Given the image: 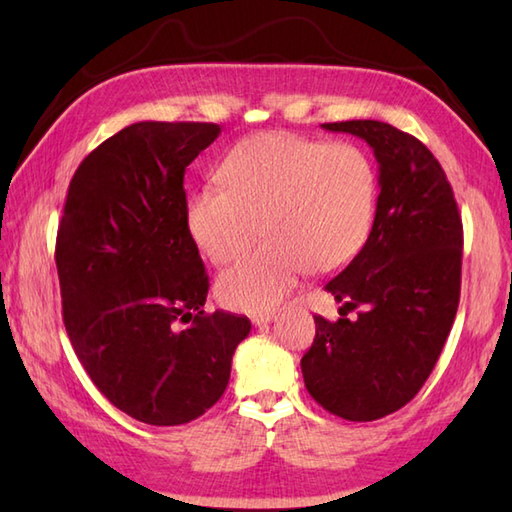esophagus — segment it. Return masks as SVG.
<instances>
[{
	"label": "esophagus",
	"instance_id": "esophagus-1",
	"mask_svg": "<svg viewBox=\"0 0 512 512\" xmlns=\"http://www.w3.org/2000/svg\"><path fill=\"white\" fill-rule=\"evenodd\" d=\"M275 319V312H262V314H253V317H250V321H253V325H266V323H270Z\"/></svg>",
	"mask_w": 512,
	"mask_h": 512
}]
</instances>
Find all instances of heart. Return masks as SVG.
I'll return each mask as SVG.
<instances>
[{"label": "heart", "mask_w": 512, "mask_h": 512, "mask_svg": "<svg viewBox=\"0 0 512 512\" xmlns=\"http://www.w3.org/2000/svg\"><path fill=\"white\" fill-rule=\"evenodd\" d=\"M222 187L189 195L187 231L213 264H226L255 242H268L217 279L226 308H275L308 273L350 264L374 226L378 178L356 145H325L297 134H257L220 167Z\"/></svg>", "instance_id": "obj_1"}]
</instances>
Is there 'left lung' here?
Wrapping results in <instances>:
<instances>
[{
    "instance_id": "left-lung-1",
    "label": "left lung",
    "mask_w": 512,
    "mask_h": 512,
    "mask_svg": "<svg viewBox=\"0 0 512 512\" xmlns=\"http://www.w3.org/2000/svg\"><path fill=\"white\" fill-rule=\"evenodd\" d=\"M363 138L378 162L374 226L325 284L341 319L314 317L301 358L310 396L352 422L405 407L436 367L460 303L462 220L440 162L418 138L380 121L321 125ZM358 309L356 320L346 312Z\"/></svg>"
}]
</instances>
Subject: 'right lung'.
I'll list each match as a JSON object with an SVG mask.
<instances>
[{"label":"right lung","mask_w":512,"mask_h":512,"mask_svg":"<svg viewBox=\"0 0 512 512\" xmlns=\"http://www.w3.org/2000/svg\"><path fill=\"white\" fill-rule=\"evenodd\" d=\"M222 134L213 123H134L74 171L57 233L63 323L114 407L154 427L222 398L239 314H204L209 275L187 231L184 171Z\"/></svg>","instance_id":"obj_1"}]
</instances>
